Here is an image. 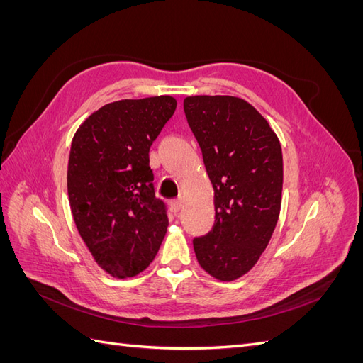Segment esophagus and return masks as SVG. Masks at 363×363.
<instances>
[{
  "label": "esophagus",
  "instance_id": "esophagus-1",
  "mask_svg": "<svg viewBox=\"0 0 363 363\" xmlns=\"http://www.w3.org/2000/svg\"><path fill=\"white\" fill-rule=\"evenodd\" d=\"M182 206H183V200H182V199H177V200H172V201H171V207H172V211H174L175 213L180 212Z\"/></svg>",
  "mask_w": 363,
  "mask_h": 363
}]
</instances>
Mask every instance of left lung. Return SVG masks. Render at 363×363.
<instances>
[{
	"label": "left lung",
	"instance_id": "left-lung-1",
	"mask_svg": "<svg viewBox=\"0 0 363 363\" xmlns=\"http://www.w3.org/2000/svg\"><path fill=\"white\" fill-rule=\"evenodd\" d=\"M183 108L215 191V224L194 239L195 256L218 280L256 265L277 225L283 156L268 121L236 96H188Z\"/></svg>",
	"mask_w": 363,
	"mask_h": 363
}]
</instances>
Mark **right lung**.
<instances>
[{
	"label": "right lung",
	"mask_w": 363,
	"mask_h": 363,
	"mask_svg": "<svg viewBox=\"0 0 363 363\" xmlns=\"http://www.w3.org/2000/svg\"><path fill=\"white\" fill-rule=\"evenodd\" d=\"M175 107L169 95L115 101L94 112L74 135L71 212L95 262L113 277L144 271L167 233V204L155 194L148 152Z\"/></svg>",
	"instance_id": "obj_1"
}]
</instances>
